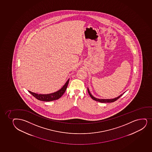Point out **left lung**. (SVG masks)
Masks as SVG:
<instances>
[{
    "label": "left lung",
    "instance_id": "1",
    "mask_svg": "<svg viewBox=\"0 0 152 152\" xmlns=\"http://www.w3.org/2000/svg\"><path fill=\"white\" fill-rule=\"evenodd\" d=\"M88 92L89 93V94L90 95V97L92 98L94 100H95V101L100 102H102V103L113 102L114 101H116L117 99H118L119 98L122 96L123 94L124 93H125V92H124V93H123L122 94L120 95V96H118L117 97L115 98H113V99H99V98H97L93 96L91 94V93H90V92L89 91L88 88Z\"/></svg>",
    "mask_w": 152,
    "mask_h": 152
}]
</instances>
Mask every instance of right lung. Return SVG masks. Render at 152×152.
Instances as JSON below:
<instances>
[{"mask_svg": "<svg viewBox=\"0 0 152 152\" xmlns=\"http://www.w3.org/2000/svg\"><path fill=\"white\" fill-rule=\"evenodd\" d=\"M69 80V79L67 80L66 83L58 91H56L55 92L52 93H50V94H37L35 93L32 92L31 91H28V92L31 94L34 97L36 98L37 99L40 100V101H53V100H55L59 99L63 95L67 87Z\"/></svg>", "mask_w": 152, "mask_h": 152, "instance_id": "add662e5", "label": "right lung"}]
</instances>
